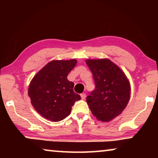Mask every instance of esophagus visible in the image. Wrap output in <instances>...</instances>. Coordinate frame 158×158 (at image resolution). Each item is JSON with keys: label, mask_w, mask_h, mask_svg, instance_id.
Instances as JSON below:
<instances>
[{"label": "esophagus", "mask_w": 158, "mask_h": 158, "mask_svg": "<svg viewBox=\"0 0 158 158\" xmlns=\"http://www.w3.org/2000/svg\"><path fill=\"white\" fill-rule=\"evenodd\" d=\"M81 98L82 100H85V98H86V95L85 94V93H81Z\"/></svg>", "instance_id": "1"}]
</instances>
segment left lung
I'll use <instances>...</instances> for the list:
<instances>
[{"label":"left lung","instance_id":"8db88e82","mask_svg":"<svg viewBox=\"0 0 158 158\" xmlns=\"http://www.w3.org/2000/svg\"><path fill=\"white\" fill-rule=\"evenodd\" d=\"M95 89L86 102L98 121L109 122L121 114L130 98L131 87L123 71L108 58L85 60Z\"/></svg>","mask_w":158,"mask_h":158}]
</instances>
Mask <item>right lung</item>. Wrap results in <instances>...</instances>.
Listing matches in <instances>:
<instances>
[{
	"label": "right lung",
	"mask_w": 158,
	"mask_h": 158,
	"mask_svg": "<svg viewBox=\"0 0 158 158\" xmlns=\"http://www.w3.org/2000/svg\"><path fill=\"white\" fill-rule=\"evenodd\" d=\"M77 63L76 59L53 60L32 79L28 94L32 105L42 117L53 122L62 121L81 99L74 92V83L67 78Z\"/></svg>",
	"instance_id": "1"
}]
</instances>
